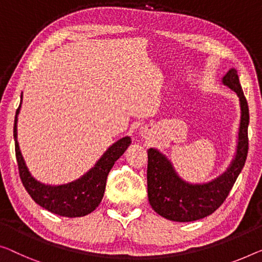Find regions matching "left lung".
<instances>
[{
  "mask_svg": "<svg viewBox=\"0 0 262 262\" xmlns=\"http://www.w3.org/2000/svg\"><path fill=\"white\" fill-rule=\"evenodd\" d=\"M222 82L236 93L241 108L236 154L224 174L208 183L192 185L179 177L165 155L154 148L148 149V200L159 215L168 220L189 222L200 220L215 212L228 196L245 166L248 153L249 112L247 100L235 69H229Z\"/></svg>",
  "mask_w": 262,
  "mask_h": 262,
  "instance_id": "8db88e82",
  "label": "left lung"
}]
</instances>
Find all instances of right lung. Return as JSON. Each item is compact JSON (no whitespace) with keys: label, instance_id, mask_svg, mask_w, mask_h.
Listing matches in <instances>:
<instances>
[{"label":"right lung","instance_id":"1","mask_svg":"<svg viewBox=\"0 0 262 262\" xmlns=\"http://www.w3.org/2000/svg\"><path fill=\"white\" fill-rule=\"evenodd\" d=\"M19 108L21 103L16 111L14 123L15 154H16L19 178L27 192L37 205L57 215L79 217L92 213L102 200L107 177L112 167L132 142L129 136L119 140L112 147H109L106 153L96 162V165L79 180L61 186L45 185L31 177L19 150L17 142V115Z\"/></svg>","mask_w":262,"mask_h":262}]
</instances>
